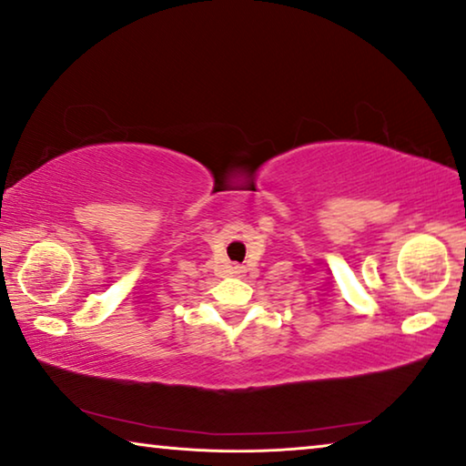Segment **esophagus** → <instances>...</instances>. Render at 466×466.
Segmentation results:
<instances>
[{"label": "esophagus", "mask_w": 466, "mask_h": 466, "mask_svg": "<svg viewBox=\"0 0 466 466\" xmlns=\"http://www.w3.org/2000/svg\"><path fill=\"white\" fill-rule=\"evenodd\" d=\"M233 273H241V267H233Z\"/></svg>", "instance_id": "obj_1"}]
</instances>
